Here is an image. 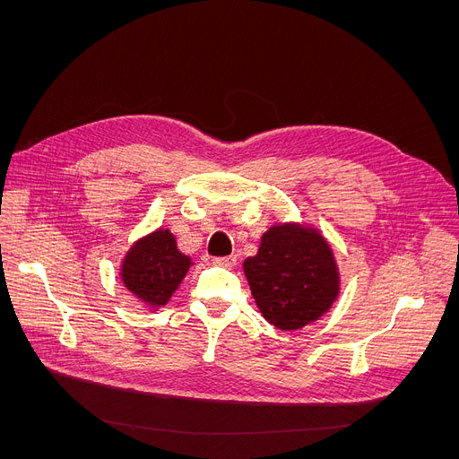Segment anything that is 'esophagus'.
<instances>
[{"instance_id": "1", "label": "esophagus", "mask_w": 459, "mask_h": 459, "mask_svg": "<svg viewBox=\"0 0 459 459\" xmlns=\"http://www.w3.org/2000/svg\"><path fill=\"white\" fill-rule=\"evenodd\" d=\"M213 264L221 268H232L236 264V255H229V256H220V258H213Z\"/></svg>"}]
</instances>
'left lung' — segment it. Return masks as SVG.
Listing matches in <instances>:
<instances>
[{
    "label": "left lung",
    "instance_id": "obj_1",
    "mask_svg": "<svg viewBox=\"0 0 459 459\" xmlns=\"http://www.w3.org/2000/svg\"><path fill=\"white\" fill-rule=\"evenodd\" d=\"M244 273L262 316L281 331L320 320L341 294V272L325 236L312 225L286 221L260 238Z\"/></svg>",
    "mask_w": 459,
    "mask_h": 459
}]
</instances>
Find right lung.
I'll return each mask as SVG.
<instances>
[{
	"instance_id": "1",
	"label": "right lung",
	"mask_w": 459,
	"mask_h": 459,
	"mask_svg": "<svg viewBox=\"0 0 459 459\" xmlns=\"http://www.w3.org/2000/svg\"><path fill=\"white\" fill-rule=\"evenodd\" d=\"M191 258L178 251L169 229L137 238L120 262L118 277L128 292L149 310L167 305L187 275Z\"/></svg>"
}]
</instances>
